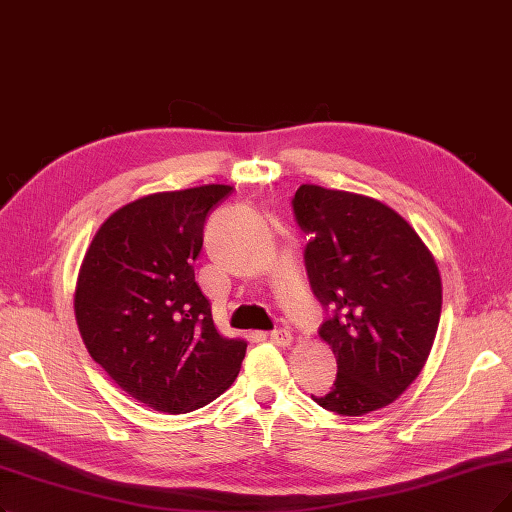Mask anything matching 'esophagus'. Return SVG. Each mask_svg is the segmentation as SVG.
<instances>
[{
    "instance_id": "34e87169",
    "label": "esophagus",
    "mask_w": 512,
    "mask_h": 512,
    "mask_svg": "<svg viewBox=\"0 0 512 512\" xmlns=\"http://www.w3.org/2000/svg\"><path fill=\"white\" fill-rule=\"evenodd\" d=\"M291 339H293V335L289 329H274L270 333V342L276 346H282V348H287L291 344Z\"/></svg>"
}]
</instances>
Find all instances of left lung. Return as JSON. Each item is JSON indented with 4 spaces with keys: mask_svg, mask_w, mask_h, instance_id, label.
Masks as SVG:
<instances>
[{
    "mask_svg": "<svg viewBox=\"0 0 512 512\" xmlns=\"http://www.w3.org/2000/svg\"><path fill=\"white\" fill-rule=\"evenodd\" d=\"M295 221L312 240L306 272L327 310L320 337L337 377L312 399L339 415L382 409L420 375L439 329V268L413 227L367 196L301 185Z\"/></svg>",
    "mask_w": 512,
    "mask_h": 512,
    "instance_id": "left-lung-1",
    "label": "left lung"
}]
</instances>
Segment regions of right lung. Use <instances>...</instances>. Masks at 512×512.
Segmentation results:
<instances>
[{
  "label": "right lung",
  "instance_id": "obj_1",
  "mask_svg": "<svg viewBox=\"0 0 512 512\" xmlns=\"http://www.w3.org/2000/svg\"><path fill=\"white\" fill-rule=\"evenodd\" d=\"M232 194L202 185L122 206L94 234L75 289L90 356L113 384L162 413H187L232 386L246 344L221 337L194 261L208 213Z\"/></svg>",
  "mask_w": 512,
  "mask_h": 512
}]
</instances>
